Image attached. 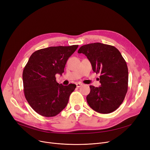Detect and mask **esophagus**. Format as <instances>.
Segmentation results:
<instances>
[{"label": "esophagus", "mask_w": 150, "mask_h": 150, "mask_svg": "<svg viewBox=\"0 0 150 150\" xmlns=\"http://www.w3.org/2000/svg\"><path fill=\"white\" fill-rule=\"evenodd\" d=\"M76 87H77V88H80V87H81V86H82V84H81V83H77L76 84Z\"/></svg>", "instance_id": "34e87169"}]
</instances>
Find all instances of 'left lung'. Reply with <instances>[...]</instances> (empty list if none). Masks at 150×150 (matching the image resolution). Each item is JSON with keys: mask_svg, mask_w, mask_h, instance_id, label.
Instances as JSON below:
<instances>
[{"mask_svg": "<svg viewBox=\"0 0 150 150\" xmlns=\"http://www.w3.org/2000/svg\"><path fill=\"white\" fill-rule=\"evenodd\" d=\"M90 61L94 72L100 74L99 87L90 86L86 97L89 107L103 114L114 112L122 103L128 88V69L119 50L101 43L84 45L78 51Z\"/></svg>", "mask_w": 150, "mask_h": 150, "instance_id": "left-lung-1", "label": "left lung"}]
</instances>
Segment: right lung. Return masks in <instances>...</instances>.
I'll return each mask as SVG.
<instances>
[{
  "mask_svg": "<svg viewBox=\"0 0 150 150\" xmlns=\"http://www.w3.org/2000/svg\"><path fill=\"white\" fill-rule=\"evenodd\" d=\"M78 47L43 48L35 51L29 57L23 73L24 93L30 107L39 115L54 116L67 106L76 85L59 84L55 75L62 74L68 59Z\"/></svg>",
  "mask_w": 150,
  "mask_h": 150,
  "instance_id": "right-lung-1",
  "label": "right lung"
}]
</instances>
